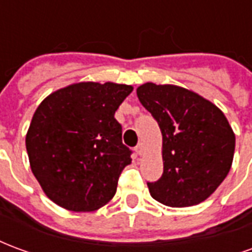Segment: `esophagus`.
Returning <instances> with one entry per match:
<instances>
[{
	"instance_id": "esophagus-1",
	"label": "esophagus",
	"mask_w": 252,
	"mask_h": 252,
	"mask_svg": "<svg viewBox=\"0 0 252 252\" xmlns=\"http://www.w3.org/2000/svg\"><path fill=\"white\" fill-rule=\"evenodd\" d=\"M135 151H136V154L139 157H142L143 153H144V146H143L142 143H139L136 147H135Z\"/></svg>"
}]
</instances>
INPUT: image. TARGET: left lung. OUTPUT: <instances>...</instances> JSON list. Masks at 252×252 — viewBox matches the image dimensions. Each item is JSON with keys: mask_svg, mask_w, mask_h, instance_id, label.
<instances>
[{"mask_svg": "<svg viewBox=\"0 0 252 252\" xmlns=\"http://www.w3.org/2000/svg\"><path fill=\"white\" fill-rule=\"evenodd\" d=\"M136 94L162 132L163 174L147 184L153 198L171 208L205 201L232 166L235 133L227 117L209 99L175 85L143 83Z\"/></svg>", "mask_w": 252, "mask_h": 252, "instance_id": "obj_1", "label": "left lung"}]
</instances>
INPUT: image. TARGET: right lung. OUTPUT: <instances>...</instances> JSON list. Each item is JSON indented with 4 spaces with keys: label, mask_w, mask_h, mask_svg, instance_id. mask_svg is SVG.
<instances>
[{
    "label": "right lung",
    "mask_w": 252,
    "mask_h": 252,
    "mask_svg": "<svg viewBox=\"0 0 252 252\" xmlns=\"http://www.w3.org/2000/svg\"><path fill=\"white\" fill-rule=\"evenodd\" d=\"M132 90L123 83L78 82L37 106L25 146L32 173L57 205L92 212L113 198L132 160L115 113Z\"/></svg>",
    "instance_id": "1"
}]
</instances>
